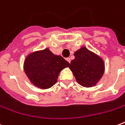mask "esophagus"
I'll list each match as a JSON object with an SVG mask.
<instances>
[{"mask_svg": "<svg viewBox=\"0 0 125 125\" xmlns=\"http://www.w3.org/2000/svg\"><path fill=\"white\" fill-rule=\"evenodd\" d=\"M66 60H67V62H68L70 63H71V58H67Z\"/></svg>", "mask_w": 125, "mask_h": 125, "instance_id": "esophagus-1", "label": "esophagus"}]
</instances>
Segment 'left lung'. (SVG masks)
Returning <instances> with one entry per match:
<instances>
[{
  "instance_id": "1",
  "label": "left lung",
  "mask_w": 125,
  "mask_h": 125,
  "mask_svg": "<svg viewBox=\"0 0 125 125\" xmlns=\"http://www.w3.org/2000/svg\"><path fill=\"white\" fill-rule=\"evenodd\" d=\"M74 56L75 58L71 62L69 69L77 82L85 87L96 85L104 72L103 59L84 47L76 51Z\"/></svg>"
}]
</instances>
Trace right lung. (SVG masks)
Here are the masks:
<instances>
[{
  "label": "right lung",
  "mask_w": 125,
  "mask_h": 125,
  "mask_svg": "<svg viewBox=\"0 0 125 125\" xmlns=\"http://www.w3.org/2000/svg\"><path fill=\"white\" fill-rule=\"evenodd\" d=\"M69 63L49 49L30 53L24 63V70L31 83L41 89H48L57 82L59 73Z\"/></svg>",
  "instance_id": "obj_1"
}]
</instances>
